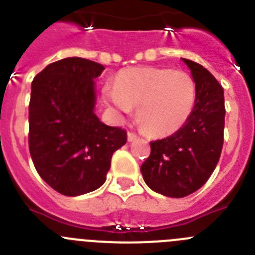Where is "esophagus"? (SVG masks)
I'll return each instance as SVG.
<instances>
[{
    "mask_svg": "<svg viewBox=\"0 0 255 255\" xmlns=\"http://www.w3.org/2000/svg\"><path fill=\"white\" fill-rule=\"evenodd\" d=\"M136 138H138V136H136L134 132H128V140L129 141H134Z\"/></svg>",
    "mask_w": 255,
    "mask_h": 255,
    "instance_id": "34e87169",
    "label": "esophagus"
}]
</instances>
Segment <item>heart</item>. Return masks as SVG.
I'll use <instances>...</instances> for the list:
<instances>
[{"label": "heart", "instance_id": "b5f03b06", "mask_svg": "<svg viewBox=\"0 0 255 255\" xmlns=\"http://www.w3.org/2000/svg\"><path fill=\"white\" fill-rule=\"evenodd\" d=\"M103 97L124 115L138 107V119L148 132L163 136L177 131L189 120L197 100V85L184 71L132 67L120 73L116 85H106Z\"/></svg>", "mask_w": 255, "mask_h": 255}]
</instances>
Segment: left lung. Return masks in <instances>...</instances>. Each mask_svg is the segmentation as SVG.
Instances as JSON below:
<instances>
[{"instance_id": "8db88e82", "label": "left lung", "mask_w": 255, "mask_h": 255, "mask_svg": "<svg viewBox=\"0 0 255 255\" xmlns=\"http://www.w3.org/2000/svg\"><path fill=\"white\" fill-rule=\"evenodd\" d=\"M181 60L197 85L194 110L175 134L150 143L149 157L140 167L145 184L170 198L186 197L202 188L224 145V89L202 65Z\"/></svg>"}]
</instances>
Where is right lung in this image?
I'll return each instance as SVG.
<instances>
[{
  "mask_svg": "<svg viewBox=\"0 0 255 255\" xmlns=\"http://www.w3.org/2000/svg\"><path fill=\"white\" fill-rule=\"evenodd\" d=\"M105 66L67 57L31 83L29 150L39 176L60 194L78 197L102 186L126 131L98 119L94 79Z\"/></svg>",
  "mask_w": 255,
  "mask_h": 255,
  "instance_id": "right-lung-1",
  "label": "right lung"
}]
</instances>
